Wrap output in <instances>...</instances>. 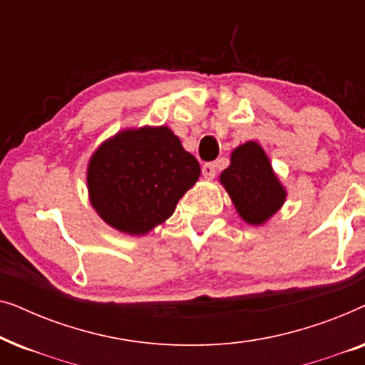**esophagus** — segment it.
<instances>
[{
  "instance_id": "1",
  "label": "esophagus",
  "mask_w": 365,
  "mask_h": 365,
  "mask_svg": "<svg viewBox=\"0 0 365 365\" xmlns=\"http://www.w3.org/2000/svg\"><path fill=\"white\" fill-rule=\"evenodd\" d=\"M216 173H217V169H216V164H214V163H206L202 166V176L206 179H214Z\"/></svg>"
}]
</instances>
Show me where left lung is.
<instances>
[{
    "label": "left lung",
    "instance_id": "left-lung-1",
    "mask_svg": "<svg viewBox=\"0 0 365 365\" xmlns=\"http://www.w3.org/2000/svg\"><path fill=\"white\" fill-rule=\"evenodd\" d=\"M219 181L226 189L244 222L262 226L286 202L287 192L274 173L266 151L256 141H247L231 153V164Z\"/></svg>",
    "mask_w": 365,
    "mask_h": 365
}]
</instances>
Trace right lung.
I'll list each match as a JSON object with an SVG mask.
<instances>
[{
	"instance_id": "add662e5",
	"label": "right lung",
	"mask_w": 365,
	"mask_h": 365,
	"mask_svg": "<svg viewBox=\"0 0 365 365\" xmlns=\"http://www.w3.org/2000/svg\"><path fill=\"white\" fill-rule=\"evenodd\" d=\"M199 176L197 159L168 126L128 128L89 159V202L108 226L144 236L173 216Z\"/></svg>"
}]
</instances>
